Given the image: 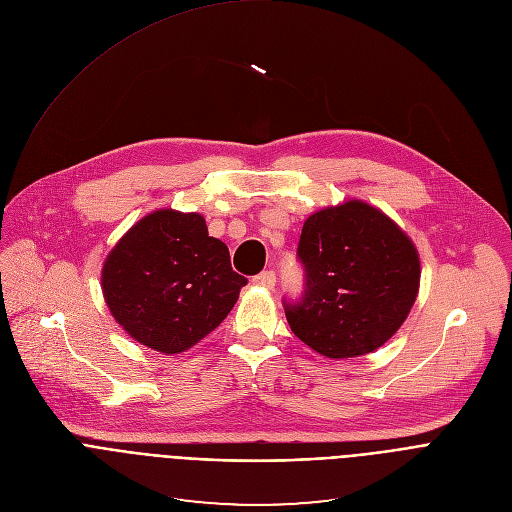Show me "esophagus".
<instances>
[{"label": "esophagus", "mask_w": 512, "mask_h": 512, "mask_svg": "<svg viewBox=\"0 0 512 512\" xmlns=\"http://www.w3.org/2000/svg\"><path fill=\"white\" fill-rule=\"evenodd\" d=\"M253 284H255V286H261V288L271 290V288L276 286V274H274V271H261L259 276H255V278H253Z\"/></svg>", "instance_id": "1"}]
</instances>
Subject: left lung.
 <instances>
[{"label":"left lung","mask_w":512,"mask_h":512,"mask_svg":"<svg viewBox=\"0 0 512 512\" xmlns=\"http://www.w3.org/2000/svg\"><path fill=\"white\" fill-rule=\"evenodd\" d=\"M304 294L284 300L294 335L327 358L381 348L410 315L420 255L389 216L360 199L306 218L298 243Z\"/></svg>","instance_id":"1"}]
</instances>
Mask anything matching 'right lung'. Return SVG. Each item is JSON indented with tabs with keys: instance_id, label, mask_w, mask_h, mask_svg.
I'll list each match as a JSON object with an SVG mask.
<instances>
[{
	"instance_id": "add662e5",
	"label": "right lung",
	"mask_w": 512,
	"mask_h": 512,
	"mask_svg": "<svg viewBox=\"0 0 512 512\" xmlns=\"http://www.w3.org/2000/svg\"><path fill=\"white\" fill-rule=\"evenodd\" d=\"M115 321L142 346L181 354L214 331L247 286L201 214L156 210L135 222L100 276Z\"/></svg>"
}]
</instances>
